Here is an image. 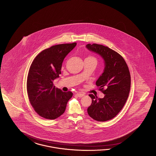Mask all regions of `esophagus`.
Wrapping results in <instances>:
<instances>
[{
	"instance_id": "esophagus-1",
	"label": "esophagus",
	"mask_w": 156,
	"mask_h": 156,
	"mask_svg": "<svg viewBox=\"0 0 156 156\" xmlns=\"http://www.w3.org/2000/svg\"><path fill=\"white\" fill-rule=\"evenodd\" d=\"M76 95L77 96H78L79 98H82L83 96H84V94L79 93H77Z\"/></svg>"
}]
</instances>
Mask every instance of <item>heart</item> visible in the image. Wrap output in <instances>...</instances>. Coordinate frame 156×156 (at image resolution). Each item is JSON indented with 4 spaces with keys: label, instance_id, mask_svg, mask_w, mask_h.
I'll return each mask as SVG.
<instances>
[{
    "label": "heart",
    "instance_id": "heart-1",
    "mask_svg": "<svg viewBox=\"0 0 156 156\" xmlns=\"http://www.w3.org/2000/svg\"><path fill=\"white\" fill-rule=\"evenodd\" d=\"M90 58H93V57H91V56H90Z\"/></svg>",
    "mask_w": 156,
    "mask_h": 156
}]
</instances>
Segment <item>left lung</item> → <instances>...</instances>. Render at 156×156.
<instances>
[{"label": "left lung", "mask_w": 156, "mask_h": 156, "mask_svg": "<svg viewBox=\"0 0 156 156\" xmlns=\"http://www.w3.org/2000/svg\"><path fill=\"white\" fill-rule=\"evenodd\" d=\"M86 48L96 52L104 58V72L96 81L98 90L105 94L103 98L90 94L92 102L87 113L98 122H106L115 117L121 111L129 97L131 77L124 58L107 46L94 43Z\"/></svg>", "instance_id": "1"}]
</instances>
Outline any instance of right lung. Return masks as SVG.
I'll use <instances>...</instances> for the list:
<instances>
[{"instance_id": "obj_1", "label": "right lung", "mask_w": 156, "mask_h": 156, "mask_svg": "<svg viewBox=\"0 0 156 156\" xmlns=\"http://www.w3.org/2000/svg\"><path fill=\"white\" fill-rule=\"evenodd\" d=\"M76 44L75 42L52 46L39 53L30 65L26 84L27 95L33 109L41 117L55 120L60 117L73 96L70 91L64 92L55 87L53 80L61 74L64 58Z\"/></svg>"}]
</instances>
